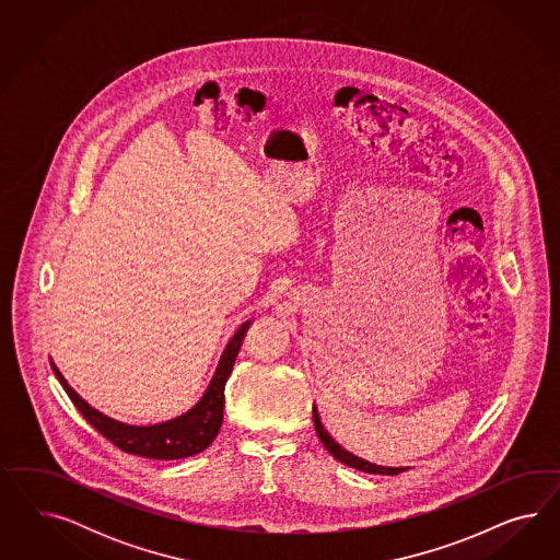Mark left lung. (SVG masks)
<instances>
[{
  "instance_id": "left-lung-1",
  "label": "left lung",
  "mask_w": 560,
  "mask_h": 560,
  "mask_svg": "<svg viewBox=\"0 0 560 560\" xmlns=\"http://www.w3.org/2000/svg\"><path fill=\"white\" fill-rule=\"evenodd\" d=\"M314 427H316L318 440L323 441V445L328 450V452H330V456L339 459L342 464H347V466H351V468H357V470L368 472V475L384 476L400 475V472L405 470V468H386V466H375V464H370V462H365V459L357 458L353 454H349L347 450H342L339 443L326 433V429H324L323 423H320V417H318V410H316V407H314Z\"/></svg>"
}]
</instances>
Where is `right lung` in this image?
Here are the masks:
<instances>
[{
	"instance_id": "add662e5",
	"label": "right lung",
	"mask_w": 560,
	"mask_h": 560,
	"mask_svg": "<svg viewBox=\"0 0 560 560\" xmlns=\"http://www.w3.org/2000/svg\"><path fill=\"white\" fill-rule=\"evenodd\" d=\"M248 324L250 323L242 324L236 335L228 342L221 355L220 365L215 370L209 388L205 390L203 398L188 412L166 423L150 424V427L119 423L102 415L96 408L90 407L73 388H69L66 377L55 368V363H51V368L57 380L61 382L63 390L68 392L69 400L82 412L85 421L92 424L102 438H106L115 447H119L120 452L150 459L188 458V456L201 454L220 433V427L223 423L225 382L234 370V361Z\"/></svg>"
}]
</instances>
